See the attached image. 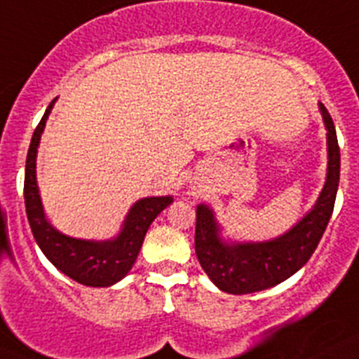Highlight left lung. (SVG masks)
<instances>
[{
  "mask_svg": "<svg viewBox=\"0 0 359 359\" xmlns=\"http://www.w3.org/2000/svg\"><path fill=\"white\" fill-rule=\"evenodd\" d=\"M327 128V177L313 210L284 236L264 243L227 245L208 206H197L196 254L217 287L231 294L264 291L294 275L312 257L335 208L340 180V148L333 119L320 104Z\"/></svg>",
  "mask_w": 359,
  "mask_h": 359,
  "instance_id": "8db88e82",
  "label": "left lung"
}]
</instances>
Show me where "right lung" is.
<instances>
[{
	"label": "right lung",
	"instance_id": "add662e5",
	"mask_svg": "<svg viewBox=\"0 0 359 359\" xmlns=\"http://www.w3.org/2000/svg\"><path fill=\"white\" fill-rule=\"evenodd\" d=\"M54 102L56 100L50 102L46 114L36 125L28 149L26 174H24L26 215H28L33 236H35L39 247L61 273L83 285L107 287V285L116 284L130 271L149 225L160 211L165 210L172 203V197H148V199H141L139 203H135L126 217L121 234L112 241L98 243V241L75 240V238H68L57 233L43 217L35 176L36 148H39L40 135H42L47 116H49Z\"/></svg>",
	"mask_w": 359,
	"mask_h": 359
}]
</instances>
